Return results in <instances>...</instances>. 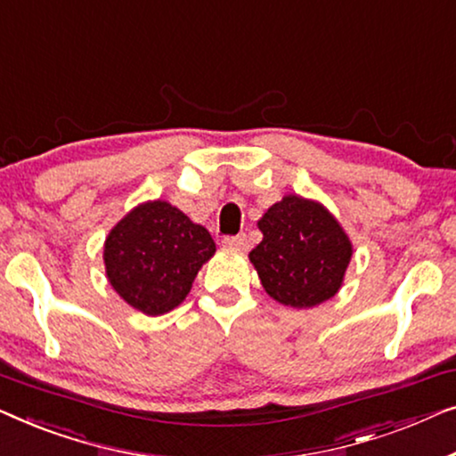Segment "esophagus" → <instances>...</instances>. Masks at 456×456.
I'll list each match as a JSON object with an SVG mask.
<instances>
[{
  "mask_svg": "<svg viewBox=\"0 0 456 456\" xmlns=\"http://www.w3.org/2000/svg\"><path fill=\"white\" fill-rule=\"evenodd\" d=\"M223 246L231 248V249H246L248 248V235H227L223 237Z\"/></svg>",
  "mask_w": 456,
  "mask_h": 456,
  "instance_id": "1",
  "label": "esophagus"
}]
</instances>
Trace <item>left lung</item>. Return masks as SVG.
<instances>
[{"label": "left lung", "instance_id": "1", "mask_svg": "<svg viewBox=\"0 0 456 456\" xmlns=\"http://www.w3.org/2000/svg\"><path fill=\"white\" fill-rule=\"evenodd\" d=\"M262 241L249 252L266 293L291 307H314L343 283L351 243L329 210L285 196L262 216Z\"/></svg>", "mask_w": 456, "mask_h": 456}]
</instances>
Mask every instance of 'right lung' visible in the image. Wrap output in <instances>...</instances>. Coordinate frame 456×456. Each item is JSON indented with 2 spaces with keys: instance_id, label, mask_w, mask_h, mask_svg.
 Instances as JSON below:
<instances>
[{
  "instance_id": "right-lung-1",
  "label": "right lung",
  "mask_w": 456,
  "mask_h": 456,
  "mask_svg": "<svg viewBox=\"0 0 456 456\" xmlns=\"http://www.w3.org/2000/svg\"><path fill=\"white\" fill-rule=\"evenodd\" d=\"M213 254L215 241L208 231L161 200L134 208L105 241L109 283L149 316L182 304Z\"/></svg>"
}]
</instances>
